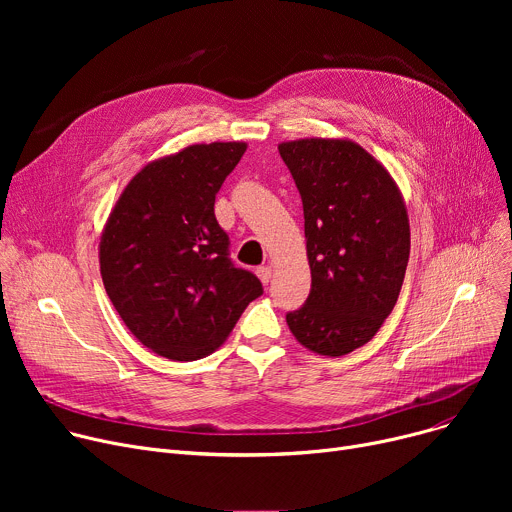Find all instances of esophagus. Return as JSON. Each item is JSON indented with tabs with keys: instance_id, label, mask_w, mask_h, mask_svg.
Instances as JSON below:
<instances>
[{
	"instance_id": "34e87169",
	"label": "esophagus",
	"mask_w": 512,
	"mask_h": 512,
	"mask_svg": "<svg viewBox=\"0 0 512 512\" xmlns=\"http://www.w3.org/2000/svg\"><path fill=\"white\" fill-rule=\"evenodd\" d=\"M272 274H274L272 265H261L259 270H257V276H259V280H261L263 284H270V280H272Z\"/></svg>"
}]
</instances>
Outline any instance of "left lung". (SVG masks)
<instances>
[{
  "label": "left lung",
  "instance_id": "left-lung-1",
  "mask_svg": "<svg viewBox=\"0 0 512 512\" xmlns=\"http://www.w3.org/2000/svg\"><path fill=\"white\" fill-rule=\"evenodd\" d=\"M278 151L303 199L311 290L286 324L309 351L342 357L367 344L405 280L411 228L392 174L351 139L307 137Z\"/></svg>",
  "mask_w": 512,
  "mask_h": 512
}]
</instances>
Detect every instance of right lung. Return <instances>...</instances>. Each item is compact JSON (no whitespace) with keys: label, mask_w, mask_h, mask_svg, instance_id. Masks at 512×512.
Returning <instances> with one entry per match:
<instances>
[{"label":"right lung","mask_w":512,"mask_h":512,"mask_svg":"<svg viewBox=\"0 0 512 512\" xmlns=\"http://www.w3.org/2000/svg\"><path fill=\"white\" fill-rule=\"evenodd\" d=\"M247 143H197L149 161L124 186L99 240L107 297L141 344L170 361L220 348L263 292L228 259L215 195Z\"/></svg>","instance_id":"obj_1"}]
</instances>
